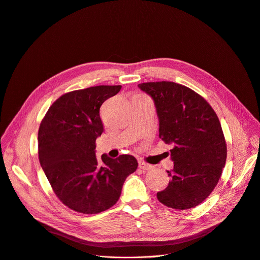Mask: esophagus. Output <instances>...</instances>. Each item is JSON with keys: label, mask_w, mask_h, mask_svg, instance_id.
<instances>
[{"label": "esophagus", "mask_w": 260, "mask_h": 260, "mask_svg": "<svg viewBox=\"0 0 260 260\" xmlns=\"http://www.w3.org/2000/svg\"><path fill=\"white\" fill-rule=\"evenodd\" d=\"M139 168L144 170V171H148V170H152L153 166H151L149 164H146L143 160H139Z\"/></svg>", "instance_id": "esophagus-1"}]
</instances>
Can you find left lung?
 Wrapping results in <instances>:
<instances>
[{
	"instance_id": "left-lung-1",
	"label": "left lung",
	"mask_w": 260,
	"mask_h": 260,
	"mask_svg": "<svg viewBox=\"0 0 260 260\" xmlns=\"http://www.w3.org/2000/svg\"><path fill=\"white\" fill-rule=\"evenodd\" d=\"M138 87L154 102L159 138L173 145L171 181L157 192V200L173 209L193 208L210 196L225 166L226 144L220 121L209 103L186 86L161 81Z\"/></svg>"
}]
</instances>
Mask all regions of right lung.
Instances as JSON below:
<instances>
[{"instance_id": "add662e5", "label": "right lung", "mask_w": 260, "mask_h": 260, "mask_svg": "<svg viewBox=\"0 0 260 260\" xmlns=\"http://www.w3.org/2000/svg\"><path fill=\"white\" fill-rule=\"evenodd\" d=\"M120 89L100 85L66 93L40 124V165L56 197L79 213L98 214L114 206L126 177L138 168L129 154L95 156V140L104 132L100 108Z\"/></svg>"}]
</instances>
